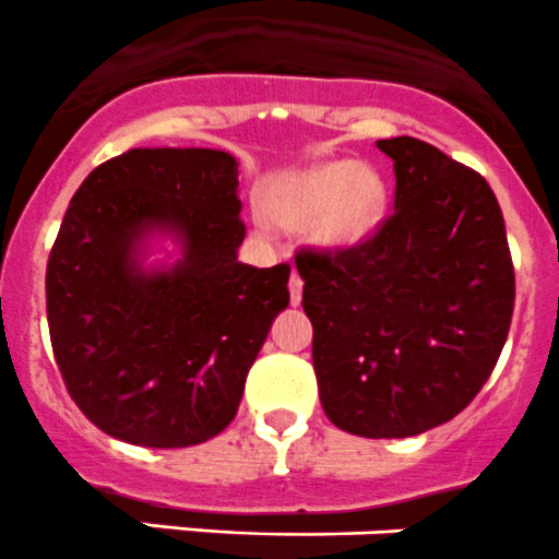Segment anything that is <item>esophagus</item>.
<instances>
[{"instance_id": "1", "label": "esophagus", "mask_w": 559, "mask_h": 559, "mask_svg": "<svg viewBox=\"0 0 559 559\" xmlns=\"http://www.w3.org/2000/svg\"><path fill=\"white\" fill-rule=\"evenodd\" d=\"M289 300L292 306H300L302 300V278L300 273H295V270H292V278H289Z\"/></svg>"}]
</instances>
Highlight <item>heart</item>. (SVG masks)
<instances>
[{
	"instance_id": "b5f03b06",
	"label": "heart",
	"mask_w": 559,
	"mask_h": 559,
	"mask_svg": "<svg viewBox=\"0 0 559 559\" xmlns=\"http://www.w3.org/2000/svg\"><path fill=\"white\" fill-rule=\"evenodd\" d=\"M388 207L382 175L352 160L317 166L289 182L275 202V218L292 229L313 226L330 246H352L371 235Z\"/></svg>"
}]
</instances>
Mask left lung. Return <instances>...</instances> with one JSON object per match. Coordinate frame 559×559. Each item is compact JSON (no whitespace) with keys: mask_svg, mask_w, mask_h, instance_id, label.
<instances>
[{"mask_svg":"<svg viewBox=\"0 0 559 559\" xmlns=\"http://www.w3.org/2000/svg\"><path fill=\"white\" fill-rule=\"evenodd\" d=\"M393 158V213L355 246L300 248L324 415L371 440L456 417L495 371L516 300L506 221L489 182L431 144Z\"/></svg>","mask_w":559,"mask_h":559,"instance_id":"left-lung-1","label":"left lung"}]
</instances>
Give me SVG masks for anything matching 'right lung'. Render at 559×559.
<instances>
[{
	"label": "right lung",
	"mask_w": 559,
	"mask_h": 559,
	"mask_svg": "<svg viewBox=\"0 0 559 559\" xmlns=\"http://www.w3.org/2000/svg\"><path fill=\"white\" fill-rule=\"evenodd\" d=\"M237 160L221 150H128L97 166L64 213L46 267L53 360L92 424L144 448H188L235 420L248 368L289 306V264L237 262ZM183 259L144 274V230Z\"/></svg>",
	"instance_id": "1"
}]
</instances>
